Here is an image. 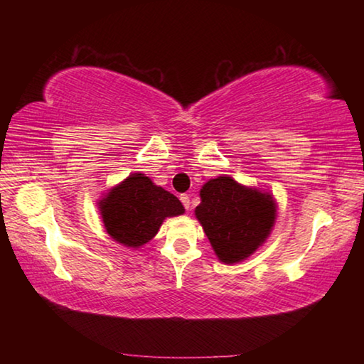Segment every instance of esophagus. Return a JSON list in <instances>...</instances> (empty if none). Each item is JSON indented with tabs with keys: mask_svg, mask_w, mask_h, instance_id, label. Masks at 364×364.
Returning a JSON list of instances; mask_svg holds the SVG:
<instances>
[{
	"mask_svg": "<svg viewBox=\"0 0 364 364\" xmlns=\"http://www.w3.org/2000/svg\"><path fill=\"white\" fill-rule=\"evenodd\" d=\"M181 202H183V205H184V208H186V210H189L191 208V200H189V196L188 194H181Z\"/></svg>",
	"mask_w": 364,
	"mask_h": 364,
	"instance_id": "obj_1",
	"label": "esophagus"
}]
</instances>
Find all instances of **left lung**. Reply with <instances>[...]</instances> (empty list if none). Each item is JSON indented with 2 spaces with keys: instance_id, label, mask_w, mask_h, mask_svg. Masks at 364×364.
Instances as JSON below:
<instances>
[{
  "instance_id": "8db88e82",
  "label": "left lung",
  "mask_w": 364,
  "mask_h": 364,
  "mask_svg": "<svg viewBox=\"0 0 364 364\" xmlns=\"http://www.w3.org/2000/svg\"><path fill=\"white\" fill-rule=\"evenodd\" d=\"M199 196L194 215L221 263L247 260L267 242L278 217V204L268 191L220 175L208 180Z\"/></svg>"
}]
</instances>
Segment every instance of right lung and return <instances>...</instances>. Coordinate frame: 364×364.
Instances as JSON below:
<instances>
[{
    "label": "right lung",
    "mask_w": 364,
    "mask_h": 364,
    "mask_svg": "<svg viewBox=\"0 0 364 364\" xmlns=\"http://www.w3.org/2000/svg\"><path fill=\"white\" fill-rule=\"evenodd\" d=\"M97 208L109 236L128 249L143 247L159 232L165 218L184 213L176 196L139 171L110 188Z\"/></svg>",
    "instance_id": "obj_1"
}]
</instances>
